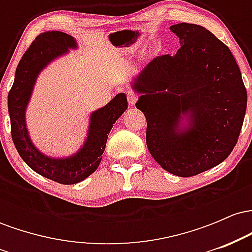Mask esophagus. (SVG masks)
<instances>
[{
	"label": "esophagus",
	"instance_id": "esophagus-1",
	"mask_svg": "<svg viewBox=\"0 0 252 252\" xmlns=\"http://www.w3.org/2000/svg\"><path fill=\"white\" fill-rule=\"evenodd\" d=\"M137 99H138V94H136V92H134V91H129L128 92V102H129V104L130 105H135V103L137 102Z\"/></svg>",
	"mask_w": 252,
	"mask_h": 252
}]
</instances>
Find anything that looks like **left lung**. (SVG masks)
<instances>
[{
  "mask_svg": "<svg viewBox=\"0 0 252 252\" xmlns=\"http://www.w3.org/2000/svg\"><path fill=\"white\" fill-rule=\"evenodd\" d=\"M170 31L181 47L152 60L131 85L142 94L136 108L146 116L149 153L164 170L189 178L231 154L248 94L230 48L210 31L186 22Z\"/></svg>",
  "mask_w": 252,
  "mask_h": 252,
  "instance_id": "left-lung-1",
  "label": "left lung"
}]
</instances>
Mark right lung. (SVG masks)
<instances>
[{"instance_id": "add662e5", "label": "right lung", "mask_w": 252, "mask_h": 252, "mask_svg": "<svg viewBox=\"0 0 252 252\" xmlns=\"http://www.w3.org/2000/svg\"><path fill=\"white\" fill-rule=\"evenodd\" d=\"M77 48L76 40L59 31L45 32L31 43L16 67L15 79L8 94L11 138L22 160L37 174L63 185L83 181L99 166L110 130L128 108L124 94H118L90 117L88 138L82 149L70 158H52L43 155L32 143L26 126V108L36 77L52 60Z\"/></svg>"}]
</instances>
